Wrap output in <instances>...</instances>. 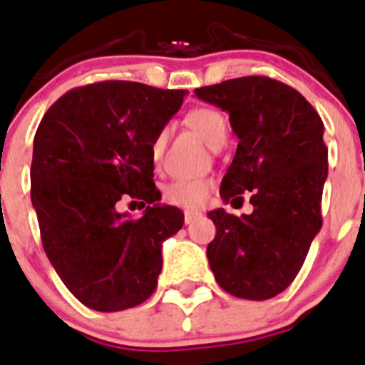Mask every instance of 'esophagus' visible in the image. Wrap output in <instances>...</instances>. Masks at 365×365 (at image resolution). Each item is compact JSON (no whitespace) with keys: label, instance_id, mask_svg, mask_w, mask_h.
Wrapping results in <instances>:
<instances>
[{"label":"esophagus","instance_id":"esophagus-1","mask_svg":"<svg viewBox=\"0 0 365 365\" xmlns=\"http://www.w3.org/2000/svg\"><path fill=\"white\" fill-rule=\"evenodd\" d=\"M185 225H189V223H192L194 220H196V217H200L202 216V214L200 212H196V210H185Z\"/></svg>","mask_w":365,"mask_h":365}]
</instances>
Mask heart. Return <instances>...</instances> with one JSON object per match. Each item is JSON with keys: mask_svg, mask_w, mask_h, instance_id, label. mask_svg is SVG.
<instances>
[{"mask_svg": "<svg viewBox=\"0 0 365 365\" xmlns=\"http://www.w3.org/2000/svg\"><path fill=\"white\" fill-rule=\"evenodd\" d=\"M187 125L192 128L203 138L207 145L214 151L223 148L229 135L227 120L214 108H196L185 118ZM167 140V128H162L151 142V158L158 162ZM212 182L207 178L198 180H173L163 189V198L171 205L185 207V209H200L207 203L212 192Z\"/></svg>", "mask_w": 365, "mask_h": 365, "instance_id": "b5f03b06", "label": "heart"}]
</instances>
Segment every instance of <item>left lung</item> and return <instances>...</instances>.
<instances>
[{
  "label": "left lung",
  "instance_id": "left-lung-1",
  "mask_svg": "<svg viewBox=\"0 0 365 365\" xmlns=\"http://www.w3.org/2000/svg\"><path fill=\"white\" fill-rule=\"evenodd\" d=\"M229 113L240 138L221 182L225 203L250 194L254 212L210 210L216 237L207 247L210 270L240 299H272L294 282L322 227L328 178L324 124L313 106L281 81L250 75L194 90Z\"/></svg>",
  "mask_w": 365,
  "mask_h": 365
}]
</instances>
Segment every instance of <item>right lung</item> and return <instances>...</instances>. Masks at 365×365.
I'll return each mask as SVG.
<instances>
[{
  "label": "right lung",
  "instance_id": "right-lung-1",
  "mask_svg": "<svg viewBox=\"0 0 365 365\" xmlns=\"http://www.w3.org/2000/svg\"><path fill=\"white\" fill-rule=\"evenodd\" d=\"M185 90L131 81L73 88L44 113L34 138L30 196L41 241L68 290L97 312H120L151 297L162 243L183 212L160 205L151 142L180 110ZM136 199L145 216L116 210Z\"/></svg>",
  "mask_w": 365,
  "mask_h": 365
}]
</instances>
